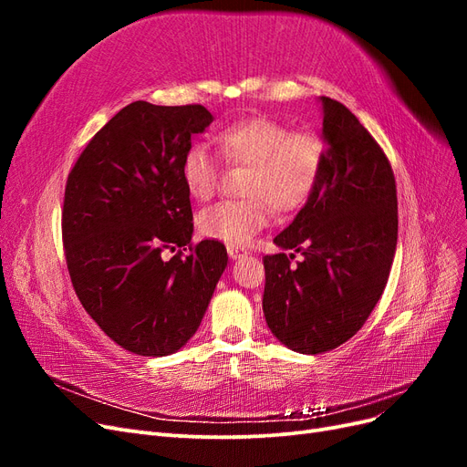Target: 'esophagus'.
<instances>
[{
    "label": "esophagus",
    "mask_w": 467,
    "mask_h": 467,
    "mask_svg": "<svg viewBox=\"0 0 467 467\" xmlns=\"http://www.w3.org/2000/svg\"><path fill=\"white\" fill-rule=\"evenodd\" d=\"M228 255L232 259H237V257H244L247 255V251L244 247H237V245H228Z\"/></svg>",
    "instance_id": "1"
}]
</instances>
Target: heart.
Segmentation results:
<instances>
[{"label":"heart","mask_w":467,"mask_h":467,"mask_svg":"<svg viewBox=\"0 0 467 467\" xmlns=\"http://www.w3.org/2000/svg\"><path fill=\"white\" fill-rule=\"evenodd\" d=\"M230 165L247 167L244 201H223L201 212L199 230L228 245H245L276 212H294L309 199L327 158V144L312 130H290L273 117L239 119L216 132ZM181 177L196 201H210L220 185V163L204 144L194 142L181 161Z\"/></svg>","instance_id":"b5f03b06"}]
</instances>
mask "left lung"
<instances>
[{"label":"left lung","mask_w":467,"mask_h":467,"mask_svg":"<svg viewBox=\"0 0 467 467\" xmlns=\"http://www.w3.org/2000/svg\"><path fill=\"white\" fill-rule=\"evenodd\" d=\"M323 138L329 150L314 192L280 249L265 255L263 312L282 345L319 355L347 343L372 314L386 288L398 245V191L381 146L358 119L329 97Z\"/></svg>","instance_id":"obj_1"}]
</instances>
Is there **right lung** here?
Segmentation results:
<instances>
[{
	"mask_svg": "<svg viewBox=\"0 0 467 467\" xmlns=\"http://www.w3.org/2000/svg\"><path fill=\"white\" fill-rule=\"evenodd\" d=\"M210 122L202 105H126L66 181L62 239L74 290L99 327L140 357L189 341L228 265L218 239L191 242L181 177L191 136Z\"/></svg>",
	"mask_w": 467,
	"mask_h": 467,
	"instance_id": "right-lung-1",
	"label": "right lung"
}]
</instances>
